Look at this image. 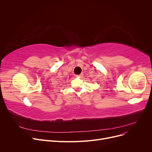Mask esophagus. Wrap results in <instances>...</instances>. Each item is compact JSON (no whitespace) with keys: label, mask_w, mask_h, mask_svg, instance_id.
I'll list each match as a JSON object with an SVG mask.
<instances>
[{"label":"esophagus","mask_w":152,"mask_h":152,"mask_svg":"<svg viewBox=\"0 0 152 152\" xmlns=\"http://www.w3.org/2000/svg\"><path fill=\"white\" fill-rule=\"evenodd\" d=\"M83 76V73H81V74H80V75H77L76 76H77V77H82Z\"/></svg>","instance_id":"esophagus-1"}]
</instances>
